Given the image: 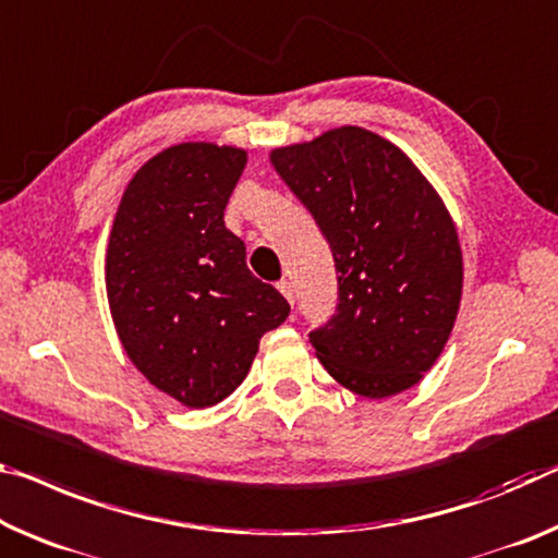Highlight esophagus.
<instances>
[{
	"mask_svg": "<svg viewBox=\"0 0 558 558\" xmlns=\"http://www.w3.org/2000/svg\"><path fill=\"white\" fill-rule=\"evenodd\" d=\"M278 290H280V293H282V295H286V300H288V303H290V305H293V303H295V293H293V286H290V280H286V278H282V280L278 282Z\"/></svg>",
	"mask_w": 558,
	"mask_h": 558,
	"instance_id": "1",
	"label": "esophagus"
}]
</instances>
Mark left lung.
<instances>
[{"label":"left lung","instance_id":"left-lung-1","mask_svg":"<svg viewBox=\"0 0 558 558\" xmlns=\"http://www.w3.org/2000/svg\"><path fill=\"white\" fill-rule=\"evenodd\" d=\"M332 251L338 307L311 332L342 387L383 400L435 365L462 300V251L449 210L407 154L360 126L270 154Z\"/></svg>","mask_w":558,"mask_h":558}]
</instances>
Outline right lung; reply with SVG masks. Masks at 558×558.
Instances as JSON below:
<instances>
[{"mask_svg":"<svg viewBox=\"0 0 558 558\" xmlns=\"http://www.w3.org/2000/svg\"><path fill=\"white\" fill-rule=\"evenodd\" d=\"M243 148L179 144L129 181L106 251V298L119 340L148 383L203 410L243 383L288 300L253 276L223 210Z\"/></svg>","mask_w":558,"mask_h":558,"instance_id":"1","label":"right lung"}]
</instances>
